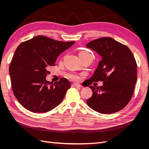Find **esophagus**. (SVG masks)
Wrapping results in <instances>:
<instances>
[{
	"label": "esophagus",
	"mask_w": 149,
	"mask_h": 149,
	"mask_svg": "<svg viewBox=\"0 0 149 149\" xmlns=\"http://www.w3.org/2000/svg\"><path fill=\"white\" fill-rule=\"evenodd\" d=\"M71 86H72V87H81V86L78 83H73L71 84Z\"/></svg>",
	"instance_id": "esophagus-1"
}]
</instances>
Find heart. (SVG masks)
I'll return each mask as SVG.
<instances>
[{
  "instance_id": "b5f03b06",
  "label": "heart",
  "mask_w": 149,
  "mask_h": 149,
  "mask_svg": "<svg viewBox=\"0 0 149 149\" xmlns=\"http://www.w3.org/2000/svg\"><path fill=\"white\" fill-rule=\"evenodd\" d=\"M79 58H81L83 56H84L86 55H90V53L86 51H81L79 52ZM80 75L78 74H75V73H70L68 74V78L72 79V80H74V81H78L80 79Z\"/></svg>"
}]
</instances>
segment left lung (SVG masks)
Listing matches in <instances>:
<instances>
[{"instance_id": "obj_1", "label": "left lung", "mask_w": 149, "mask_h": 149, "mask_svg": "<svg viewBox=\"0 0 149 149\" xmlns=\"http://www.w3.org/2000/svg\"><path fill=\"white\" fill-rule=\"evenodd\" d=\"M86 46L102 57L89 85L103 82L102 86H89L93 96L87 100L88 106L101 114L120 111L130 101L137 82V63L132 52L111 37L96 39Z\"/></svg>"}]
</instances>
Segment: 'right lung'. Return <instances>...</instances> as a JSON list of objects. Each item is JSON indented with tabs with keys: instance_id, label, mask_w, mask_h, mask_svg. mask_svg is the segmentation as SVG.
Segmentation results:
<instances>
[{
	"instance_id": "obj_1",
	"label": "right lung",
	"mask_w": 149,
	"mask_h": 149,
	"mask_svg": "<svg viewBox=\"0 0 149 149\" xmlns=\"http://www.w3.org/2000/svg\"><path fill=\"white\" fill-rule=\"evenodd\" d=\"M74 43L40 35L18 46L9 66V74L13 94L25 109L46 112L61 102L71 83L64 78L49 83L46 76L49 74V68L55 65L58 55Z\"/></svg>"
}]
</instances>
